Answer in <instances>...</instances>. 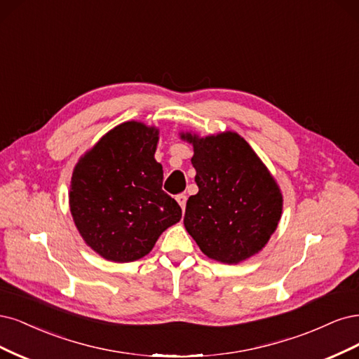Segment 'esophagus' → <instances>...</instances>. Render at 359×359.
Wrapping results in <instances>:
<instances>
[{
    "instance_id": "esophagus-1",
    "label": "esophagus",
    "mask_w": 359,
    "mask_h": 359,
    "mask_svg": "<svg viewBox=\"0 0 359 359\" xmlns=\"http://www.w3.org/2000/svg\"><path fill=\"white\" fill-rule=\"evenodd\" d=\"M176 200H177V203L180 204L182 210H184V207H187V200H188V196L184 195V194H179V195L176 196Z\"/></svg>"
}]
</instances>
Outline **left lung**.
<instances>
[{
    "mask_svg": "<svg viewBox=\"0 0 359 359\" xmlns=\"http://www.w3.org/2000/svg\"><path fill=\"white\" fill-rule=\"evenodd\" d=\"M180 137L194 146L198 187L187 203L184 228L215 261L238 264L253 257L280 221L283 200L276 180L237 133Z\"/></svg>",
    "mask_w": 359,
    "mask_h": 359,
    "instance_id": "obj_1",
    "label": "left lung"
}]
</instances>
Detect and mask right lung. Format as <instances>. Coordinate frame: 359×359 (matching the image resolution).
I'll return each instance as SVG.
<instances>
[{"label": "right lung", "mask_w": 359, "mask_h": 359, "mask_svg": "<svg viewBox=\"0 0 359 359\" xmlns=\"http://www.w3.org/2000/svg\"><path fill=\"white\" fill-rule=\"evenodd\" d=\"M159 131L123 122L79 159L70 187V210L86 245L114 262L140 259L182 209L163 191L156 163Z\"/></svg>", "instance_id": "1"}]
</instances>
